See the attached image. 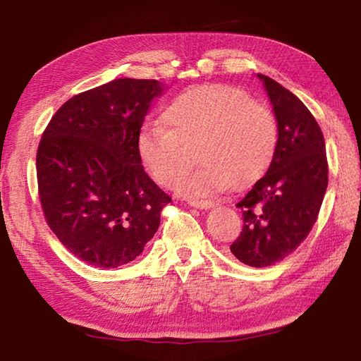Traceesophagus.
Segmentation results:
<instances>
[{
    "mask_svg": "<svg viewBox=\"0 0 361 361\" xmlns=\"http://www.w3.org/2000/svg\"><path fill=\"white\" fill-rule=\"evenodd\" d=\"M188 204H189V207H194V208L208 209L211 207H214V202H211V200H199V199H189Z\"/></svg>",
    "mask_w": 361,
    "mask_h": 361,
    "instance_id": "esophagus-1",
    "label": "esophagus"
}]
</instances>
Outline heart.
I'll return each mask as SVG.
<instances>
[{"label":"heart","instance_id":"heart-1","mask_svg":"<svg viewBox=\"0 0 361 361\" xmlns=\"http://www.w3.org/2000/svg\"><path fill=\"white\" fill-rule=\"evenodd\" d=\"M159 125L140 130L136 148L145 171L161 186L204 195L228 188L244 189L271 167L279 145L277 117L266 103L228 84L189 87L162 109Z\"/></svg>","mask_w":361,"mask_h":361}]
</instances>
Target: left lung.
Wrapping results in <instances>:
<instances>
[{"label": "left lung", "instance_id": "obj_1", "mask_svg": "<svg viewBox=\"0 0 361 361\" xmlns=\"http://www.w3.org/2000/svg\"><path fill=\"white\" fill-rule=\"evenodd\" d=\"M279 123L271 167L236 207L243 231L230 250L252 267H267L293 253L312 231L329 185L322 131L293 92L258 73Z\"/></svg>", "mask_w": 361, "mask_h": 361}]
</instances>
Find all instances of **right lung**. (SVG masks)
Segmentation results:
<instances>
[{"label": "right lung", "instance_id": "add662e5", "mask_svg": "<svg viewBox=\"0 0 361 361\" xmlns=\"http://www.w3.org/2000/svg\"><path fill=\"white\" fill-rule=\"evenodd\" d=\"M157 80L120 78L70 98L37 148L39 199L66 249L103 269L130 263L157 233L172 199L154 185L136 140Z\"/></svg>", "mask_w": 361, "mask_h": 361}]
</instances>
